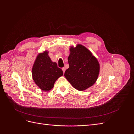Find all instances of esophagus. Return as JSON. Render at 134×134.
Masks as SVG:
<instances>
[{"label":"esophagus","instance_id":"esophagus-1","mask_svg":"<svg viewBox=\"0 0 134 134\" xmlns=\"http://www.w3.org/2000/svg\"><path fill=\"white\" fill-rule=\"evenodd\" d=\"M62 71H63V73H65V71H66V68H65V67H63V68H62Z\"/></svg>","mask_w":134,"mask_h":134}]
</instances>
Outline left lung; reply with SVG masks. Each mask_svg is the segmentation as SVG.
<instances>
[{"label":"left lung","mask_w":134,"mask_h":134,"mask_svg":"<svg viewBox=\"0 0 134 134\" xmlns=\"http://www.w3.org/2000/svg\"><path fill=\"white\" fill-rule=\"evenodd\" d=\"M68 58L69 67L65 76L72 86L83 91L96 82L99 73V64L97 59L85 47L78 44L70 48Z\"/></svg>","instance_id":"obj_1"}]
</instances>
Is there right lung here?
Here are the masks:
<instances>
[{"label":"right lung","mask_w":134,"mask_h":134,"mask_svg":"<svg viewBox=\"0 0 134 134\" xmlns=\"http://www.w3.org/2000/svg\"><path fill=\"white\" fill-rule=\"evenodd\" d=\"M45 51L37 56L32 69V78L35 83L43 91H49L54 87V83L63 75L62 69L57 63L52 61Z\"/></svg>","instance_id":"1"}]
</instances>
